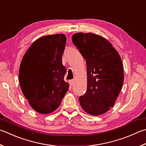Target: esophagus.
Instances as JSON below:
<instances>
[{"instance_id":"1","label":"esophagus","mask_w":146,"mask_h":146,"mask_svg":"<svg viewBox=\"0 0 146 146\" xmlns=\"http://www.w3.org/2000/svg\"><path fill=\"white\" fill-rule=\"evenodd\" d=\"M69 83H70V86H73V83H74V80H71L69 81Z\"/></svg>"}]
</instances>
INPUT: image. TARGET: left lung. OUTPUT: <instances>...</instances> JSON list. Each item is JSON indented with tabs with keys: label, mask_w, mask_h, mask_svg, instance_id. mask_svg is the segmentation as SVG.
Masks as SVG:
<instances>
[{
	"label": "left lung",
	"mask_w": 146,
	"mask_h": 146,
	"mask_svg": "<svg viewBox=\"0 0 146 146\" xmlns=\"http://www.w3.org/2000/svg\"><path fill=\"white\" fill-rule=\"evenodd\" d=\"M87 64V91L79 98L85 112L98 116L113 107L124 81L121 59L112 44L93 33H79L72 36Z\"/></svg>",
	"instance_id": "left-lung-1"
}]
</instances>
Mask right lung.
Segmentation results:
<instances>
[{
	"instance_id": "obj_1",
	"label": "right lung",
	"mask_w": 146,
	"mask_h": 146,
	"mask_svg": "<svg viewBox=\"0 0 146 146\" xmlns=\"http://www.w3.org/2000/svg\"><path fill=\"white\" fill-rule=\"evenodd\" d=\"M66 44L63 34L41 37L31 44L21 62V89L37 112H54L68 91L69 84L64 80L66 69L62 62Z\"/></svg>"
}]
</instances>
